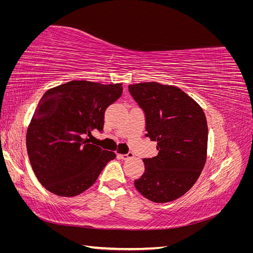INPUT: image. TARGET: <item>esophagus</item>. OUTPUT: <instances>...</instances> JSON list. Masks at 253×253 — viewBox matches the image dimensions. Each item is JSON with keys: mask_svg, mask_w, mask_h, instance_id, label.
Here are the masks:
<instances>
[{"mask_svg": "<svg viewBox=\"0 0 253 253\" xmlns=\"http://www.w3.org/2000/svg\"><path fill=\"white\" fill-rule=\"evenodd\" d=\"M118 156H119V158H121V159L127 160V159H129V158H133V157H134V154H133V153H131V152H128V153H126V154H118Z\"/></svg>", "mask_w": 253, "mask_h": 253, "instance_id": "esophagus-1", "label": "esophagus"}]
</instances>
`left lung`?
I'll return each mask as SVG.
<instances>
[{"mask_svg":"<svg viewBox=\"0 0 253 253\" xmlns=\"http://www.w3.org/2000/svg\"><path fill=\"white\" fill-rule=\"evenodd\" d=\"M128 90L145 115V129L158 154L144 158V173L134 181L154 203L177 200L193 187L207 159L208 126L203 109L180 88L144 82Z\"/></svg>","mask_w":253,"mask_h":253,"instance_id":"obj_1","label":"left lung"}]
</instances>
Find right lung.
<instances>
[{
    "instance_id": "add662e5",
    "label": "right lung",
    "mask_w": 253,
    "mask_h": 253,
    "mask_svg": "<svg viewBox=\"0 0 253 253\" xmlns=\"http://www.w3.org/2000/svg\"><path fill=\"white\" fill-rule=\"evenodd\" d=\"M121 94V83L74 80L43 95L27 128L26 148L38 180L49 192L81 194L116 157L84 137L102 131L106 108Z\"/></svg>"
}]
</instances>
